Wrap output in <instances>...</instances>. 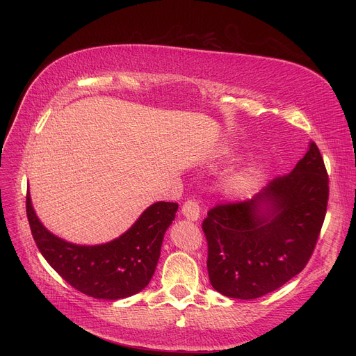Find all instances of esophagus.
Segmentation results:
<instances>
[{
  "instance_id": "esophagus-1",
  "label": "esophagus",
  "mask_w": 356,
  "mask_h": 356,
  "mask_svg": "<svg viewBox=\"0 0 356 356\" xmlns=\"http://www.w3.org/2000/svg\"><path fill=\"white\" fill-rule=\"evenodd\" d=\"M181 213L189 220H197L200 215L199 203L196 200H186L181 207Z\"/></svg>"
}]
</instances>
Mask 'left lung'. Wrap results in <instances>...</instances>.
Listing matches in <instances>:
<instances>
[{"mask_svg":"<svg viewBox=\"0 0 356 356\" xmlns=\"http://www.w3.org/2000/svg\"><path fill=\"white\" fill-rule=\"evenodd\" d=\"M329 176L316 143L291 173L278 176L251 200L208 211V273L223 296L251 300L286 284L309 263L326 216ZM270 206L267 214L259 211Z\"/></svg>","mask_w":356,"mask_h":356,"instance_id":"obj_1","label":"left lung"}]
</instances>
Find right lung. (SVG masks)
I'll return each mask as SVG.
<instances>
[{
    "mask_svg": "<svg viewBox=\"0 0 356 356\" xmlns=\"http://www.w3.org/2000/svg\"><path fill=\"white\" fill-rule=\"evenodd\" d=\"M179 204L157 202L120 238L104 245H74L50 234L37 219L30 195L26 212L37 248L73 289L104 300H118L141 291L152 280L164 232L173 222Z\"/></svg>",
    "mask_w": 356,
    "mask_h": 356,
    "instance_id": "right-lung-1",
    "label": "right lung"
}]
</instances>
